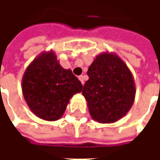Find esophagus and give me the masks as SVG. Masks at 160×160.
Returning a JSON list of instances; mask_svg holds the SVG:
<instances>
[{
    "instance_id": "1",
    "label": "esophagus",
    "mask_w": 160,
    "mask_h": 160,
    "mask_svg": "<svg viewBox=\"0 0 160 160\" xmlns=\"http://www.w3.org/2000/svg\"><path fill=\"white\" fill-rule=\"evenodd\" d=\"M78 78H79V80H80V82L82 83V85H84V77L82 76V75H80Z\"/></svg>"
}]
</instances>
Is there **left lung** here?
I'll use <instances>...</instances> for the list:
<instances>
[{
	"mask_svg": "<svg viewBox=\"0 0 160 160\" xmlns=\"http://www.w3.org/2000/svg\"><path fill=\"white\" fill-rule=\"evenodd\" d=\"M82 94L92 118L99 123H112L130 110L135 98L134 77L116 53L104 51L91 64Z\"/></svg>",
	"mask_w": 160,
	"mask_h": 160,
	"instance_id": "1",
	"label": "left lung"
}]
</instances>
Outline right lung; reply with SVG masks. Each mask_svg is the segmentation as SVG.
I'll return each mask as SVG.
<instances>
[{
  "label": "right lung",
  "mask_w": 160,
  "mask_h": 160,
  "mask_svg": "<svg viewBox=\"0 0 160 160\" xmlns=\"http://www.w3.org/2000/svg\"><path fill=\"white\" fill-rule=\"evenodd\" d=\"M21 88L33 114L51 122L62 117L70 98L83 87L71 70L60 65L56 53L50 49L42 51L28 65Z\"/></svg>",
  "instance_id": "obj_1"
}]
</instances>
